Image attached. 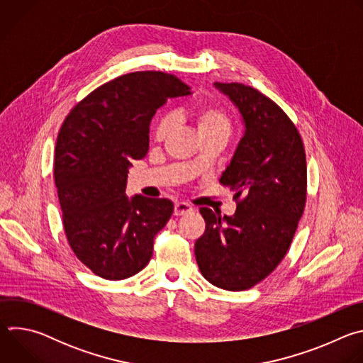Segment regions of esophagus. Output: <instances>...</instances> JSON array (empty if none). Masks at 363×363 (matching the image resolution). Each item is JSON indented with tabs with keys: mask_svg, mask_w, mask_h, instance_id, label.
Wrapping results in <instances>:
<instances>
[{
	"mask_svg": "<svg viewBox=\"0 0 363 363\" xmlns=\"http://www.w3.org/2000/svg\"><path fill=\"white\" fill-rule=\"evenodd\" d=\"M192 213V206L186 202H175V206H174V216L179 217V216H185V214H189Z\"/></svg>",
	"mask_w": 363,
	"mask_h": 363,
	"instance_id": "34e87169",
	"label": "esophagus"
}]
</instances>
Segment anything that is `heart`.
Returning a JSON list of instances; mask_svg holds the SVG:
<instances>
[{
  "mask_svg": "<svg viewBox=\"0 0 363 363\" xmlns=\"http://www.w3.org/2000/svg\"><path fill=\"white\" fill-rule=\"evenodd\" d=\"M192 116L196 122L199 135L208 133H225L230 135L233 128V121L230 113L217 103H201L194 111ZM174 125V118L169 113H162L158 116L153 125V139L162 142L171 132Z\"/></svg>",
  "mask_w": 363,
  "mask_h": 363,
  "instance_id": "1",
  "label": "heart"
}]
</instances>
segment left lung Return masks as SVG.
<instances>
[{
    "instance_id": "8db88e82",
    "label": "left lung",
    "mask_w": 363,
    "mask_h": 363,
    "mask_svg": "<svg viewBox=\"0 0 363 363\" xmlns=\"http://www.w3.org/2000/svg\"><path fill=\"white\" fill-rule=\"evenodd\" d=\"M245 122V133L220 184L233 189L237 211L199 208L205 233L195 242L201 274L211 284L248 290L270 276L287 254L307 198L301 136L270 97L241 83H216Z\"/></svg>"
}]
</instances>
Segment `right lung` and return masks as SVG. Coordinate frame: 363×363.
<instances>
[{
    "label": "right lung",
    "mask_w": 363,
    "mask_h": 363,
    "mask_svg": "<svg viewBox=\"0 0 363 363\" xmlns=\"http://www.w3.org/2000/svg\"><path fill=\"white\" fill-rule=\"evenodd\" d=\"M191 87L164 72H133L101 84L70 111L56 142L55 182L63 230L96 276L123 280L149 263L172 216L165 198L125 194L128 168L146 157L149 123L165 100Z\"/></svg>",
    "instance_id": "right-lung-1"
}]
</instances>
